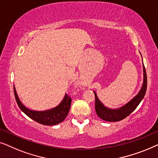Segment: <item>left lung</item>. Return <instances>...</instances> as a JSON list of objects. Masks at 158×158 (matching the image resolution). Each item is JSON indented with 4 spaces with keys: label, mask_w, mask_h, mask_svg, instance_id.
I'll use <instances>...</instances> for the list:
<instances>
[{
    "label": "left lung",
    "mask_w": 158,
    "mask_h": 158,
    "mask_svg": "<svg viewBox=\"0 0 158 158\" xmlns=\"http://www.w3.org/2000/svg\"><path fill=\"white\" fill-rule=\"evenodd\" d=\"M143 74V84L140 91L132 100H130L125 105L123 106L119 109L112 110V109L106 107L99 101L96 92H94L95 95V110H96L97 114L99 117V118L108 122H118L126 118L127 117L129 116L137 108V106L139 105V104L140 103V102L143 100L144 97H145L147 90V83H148V81H147V74L144 64Z\"/></svg>",
    "instance_id": "8db88e82"
}]
</instances>
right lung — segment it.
I'll use <instances>...</instances> for the list:
<instances>
[{
	"label": "right lung",
	"instance_id": "1",
	"mask_svg": "<svg viewBox=\"0 0 158 158\" xmlns=\"http://www.w3.org/2000/svg\"><path fill=\"white\" fill-rule=\"evenodd\" d=\"M13 89H14L15 100L22 112H23L28 117L34 119V121L44 125H55L61 123L65 119L69 112L72 99L67 94L64 96L63 100L56 107L46 111L39 112V111L30 110L29 109L26 108L20 101L15 86H13Z\"/></svg>",
	"mask_w": 158,
	"mask_h": 158
}]
</instances>
